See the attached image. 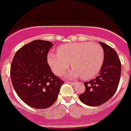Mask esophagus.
Returning a JSON list of instances; mask_svg holds the SVG:
<instances>
[{"instance_id":"obj_1","label":"esophagus","mask_w":131,"mask_h":131,"mask_svg":"<svg viewBox=\"0 0 131 131\" xmlns=\"http://www.w3.org/2000/svg\"><path fill=\"white\" fill-rule=\"evenodd\" d=\"M66 83H69V84H75V82H72V81H66Z\"/></svg>"}]
</instances>
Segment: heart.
Wrapping results in <instances>:
<instances>
[{
    "instance_id": "obj_1",
    "label": "heart",
    "mask_w": 131,
    "mask_h": 131,
    "mask_svg": "<svg viewBox=\"0 0 131 131\" xmlns=\"http://www.w3.org/2000/svg\"><path fill=\"white\" fill-rule=\"evenodd\" d=\"M58 52H50L47 61L56 75H62L71 64L73 69L68 73L69 77L81 76L89 79L100 71L104 60V51L101 45L90 42H73L58 48Z\"/></svg>"
}]
</instances>
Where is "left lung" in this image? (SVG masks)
Wrapping results in <instances>:
<instances>
[{"label": "left lung", "instance_id": "obj_1", "mask_svg": "<svg viewBox=\"0 0 131 131\" xmlns=\"http://www.w3.org/2000/svg\"><path fill=\"white\" fill-rule=\"evenodd\" d=\"M104 60L99 75L84 83L85 91L79 95L80 100L91 106H98L108 101L116 92L121 73V64L116 52L102 42Z\"/></svg>", "mask_w": 131, "mask_h": 131}]
</instances>
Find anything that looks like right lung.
<instances>
[{"label": "right lung", "instance_id": "add662e5", "mask_svg": "<svg viewBox=\"0 0 131 131\" xmlns=\"http://www.w3.org/2000/svg\"><path fill=\"white\" fill-rule=\"evenodd\" d=\"M53 44L35 40L16 52L10 67V78L18 96L37 109L51 106L56 100L63 81L55 75L47 61Z\"/></svg>", "mask_w": 131, "mask_h": 131}]
</instances>
